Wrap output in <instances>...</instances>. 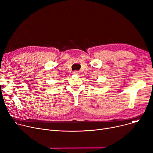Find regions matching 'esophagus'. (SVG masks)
<instances>
[{
  "instance_id": "esophagus-1",
  "label": "esophagus",
  "mask_w": 153,
  "mask_h": 153,
  "mask_svg": "<svg viewBox=\"0 0 153 153\" xmlns=\"http://www.w3.org/2000/svg\"><path fill=\"white\" fill-rule=\"evenodd\" d=\"M73 73L74 74H76V75H79V74H80V72H79V71H75Z\"/></svg>"
}]
</instances>
